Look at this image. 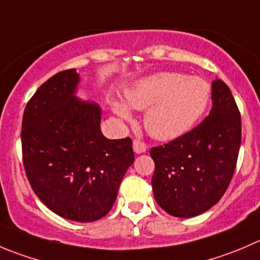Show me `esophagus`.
Returning <instances> with one entry per match:
<instances>
[{
	"instance_id": "obj_1",
	"label": "esophagus",
	"mask_w": 260,
	"mask_h": 260,
	"mask_svg": "<svg viewBox=\"0 0 260 260\" xmlns=\"http://www.w3.org/2000/svg\"><path fill=\"white\" fill-rule=\"evenodd\" d=\"M146 150H147V146H146L145 142H142L140 140L133 141V151L136 153H143Z\"/></svg>"
}]
</instances>
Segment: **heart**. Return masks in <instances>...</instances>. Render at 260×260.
Wrapping results in <instances>:
<instances>
[{
  "label": "heart",
  "instance_id": "obj_1",
  "mask_svg": "<svg viewBox=\"0 0 260 260\" xmlns=\"http://www.w3.org/2000/svg\"><path fill=\"white\" fill-rule=\"evenodd\" d=\"M210 96L205 80L179 72H158L141 79L124 95L132 109L146 110V131L160 141L175 140L190 131L205 113ZM112 105L120 118L129 119L127 105L119 102Z\"/></svg>",
  "mask_w": 260,
  "mask_h": 260
}]
</instances>
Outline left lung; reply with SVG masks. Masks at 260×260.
Returning a JSON list of instances; mask_svg holds the SVG:
<instances>
[{
    "label": "left lung",
    "instance_id": "1",
    "mask_svg": "<svg viewBox=\"0 0 260 260\" xmlns=\"http://www.w3.org/2000/svg\"><path fill=\"white\" fill-rule=\"evenodd\" d=\"M212 109L185 135L150 151L155 162L156 202L169 215L194 217L221 200L236 168L241 145V118L231 90L212 82Z\"/></svg>",
    "mask_w": 260,
    "mask_h": 260
}]
</instances>
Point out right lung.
<instances>
[{
	"label": "right lung",
	"instance_id": "1",
	"mask_svg": "<svg viewBox=\"0 0 260 260\" xmlns=\"http://www.w3.org/2000/svg\"><path fill=\"white\" fill-rule=\"evenodd\" d=\"M76 70L58 72L27 102L21 125L22 162L38 198L77 222L104 217L135 161L132 140H108L102 110L75 96Z\"/></svg>",
	"mask_w": 260,
	"mask_h": 260
}]
</instances>
